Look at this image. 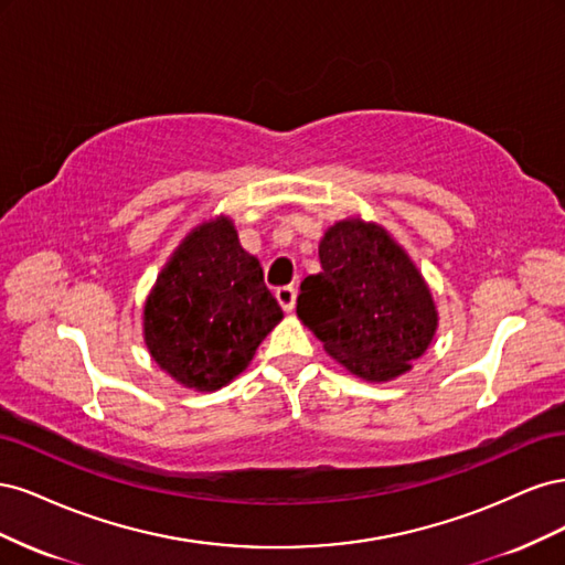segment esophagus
Masks as SVG:
<instances>
[{
  "instance_id": "34e87169",
  "label": "esophagus",
  "mask_w": 565,
  "mask_h": 565,
  "mask_svg": "<svg viewBox=\"0 0 565 565\" xmlns=\"http://www.w3.org/2000/svg\"><path fill=\"white\" fill-rule=\"evenodd\" d=\"M276 299L280 301V306H282V309H285L287 313H292V311H295V303H297V289H295L292 285L278 287V289H276Z\"/></svg>"
}]
</instances>
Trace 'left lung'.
<instances>
[{"label":"left lung","mask_w":565,"mask_h":565,"mask_svg":"<svg viewBox=\"0 0 565 565\" xmlns=\"http://www.w3.org/2000/svg\"><path fill=\"white\" fill-rule=\"evenodd\" d=\"M318 276L301 282L297 316L337 363L365 382H388L429 349L434 297L405 249L377 224L337 221L324 231Z\"/></svg>","instance_id":"obj_1"}]
</instances>
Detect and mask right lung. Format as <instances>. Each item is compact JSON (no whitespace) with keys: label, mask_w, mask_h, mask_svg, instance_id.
<instances>
[{"label":"right lung","mask_w":565,"mask_h":565,"mask_svg":"<svg viewBox=\"0 0 565 565\" xmlns=\"http://www.w3.org/2000/svg\"><path fill=\"white\" fill-rule=\"evenodd\" d=\"M282 309L228 216L185 235L143 309L146 347L169 377L216 391L241 374Z\"/></svg>","instance_id":"obj_1"}]
</instances>
